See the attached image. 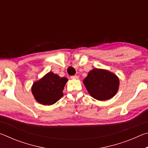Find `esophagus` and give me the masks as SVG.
I'll list each match as a JSON object with an SVG mask.
<instances>
[{"mask_svg": "<svg viewBox=\"0 0 148 148\" xmlns=\"http://www.w3.org/2000/svg\"><path fill=\"white\" fill-rule=\"evenodd\" d=\"M71 79H78L79 78V76H77V75H74V76H71Z\"/></svg>", "mask_w": 148, "mask_h": 148, "instance_id": "34e87169", "label": "esophagus"}]
</instances>
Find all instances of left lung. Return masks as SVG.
Returning a JSON list of instances; mask_svg holds the SVG:
<instances>
[{
  "label": "left lung",
  "instance_id": "left-lung-1",
  "mask_svg": "<svg viewBox=\"0 0 148 148\" xmlns=\"http://www.w3.org/2000/svg\"><path fill=\"white\" fill-rule=\"evenodd\" d=\"M84 84L92 97L99 101H106L116 94L119 81L116 75L112 72L94 69L84 79Z\"/></svg>",
  "mask_w": 148,
  "mask_h": 148
}]
</instances>
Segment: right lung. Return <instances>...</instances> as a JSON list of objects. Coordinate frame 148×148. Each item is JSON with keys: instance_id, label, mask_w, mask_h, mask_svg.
Returning <instances> with one entry per match:
<instances>
[{"instance_id": "right-lung-1", "label": "right lung", "mask_w": 148, "mask_h": 148, "mask_svg": "<svg viewBox=\"0 0 148 148\" xmlns=\"http://www.w3.org/2000/svg\"><path fill=\"white\" fill-rule=\"evenodd\" d=\"M68 81L66 77H61L53 72H49L34 82L32 87V92L35 99L44 105L56 103L63 95L62 90Z\"/></svg>"}]
</instances>
